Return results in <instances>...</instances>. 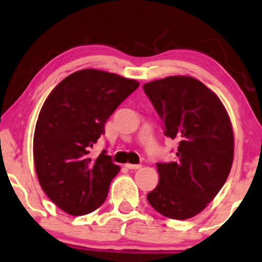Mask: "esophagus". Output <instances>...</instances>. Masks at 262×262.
I'll use <instances>...</instances> for the list:
<instances>
[{
    "label": "esophagus",
    "instance_id": "obj_1",
    "mask_svg": "<svg viewBox=\"0 0 262 262\" xmlns=\"http://www.w3.org/2000/svg\"><path fill=\"white\" fill-rule=\"evenodd\" d=\"M125 166L127 167L128 170H138V169H141L142 167V165H140V164H125Z\"/></svg>",
    "mask_w": 262,
    "mask_h": 262
}]
</instances>
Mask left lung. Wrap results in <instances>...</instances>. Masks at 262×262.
Here are the masks:
<instances>
[{
    "label": "left lung",
    "mask_w": 262,
    "mask_h": 262,
    "mask_svg": "<svg viewBox=\"0 0 262 262\" xmlns=\"http://www.w3.org/2000/svg\"><path fill=\"white\" fill-rule=\"evenodd\" d=\"M164 125L176 140V159L157 163L159 182L147 199L173 220L199 214L225 185L233 163L232 125L220 98L190 76H169L143 85Z\"/></svg>",
    "instance_id": "8db88e82"
}]
</instances>
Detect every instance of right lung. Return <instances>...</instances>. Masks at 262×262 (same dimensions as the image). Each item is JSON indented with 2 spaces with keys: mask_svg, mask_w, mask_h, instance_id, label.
Returning a JSON list of instances; mask_svg holds the SVG:
<instances>
[{
  "mask_svg": "<svg viewBox=\"0 0 262 262\" xmlns=\"http://www.w3.org/2000/svg\"><path fill=\"white\" fill-rule=\"evenodd\" d=\"M140 86L113 73L83 69L67 76L42 105L34 134V163L48 198L73 216L98 209L120 171L103 149H90L116 108Z\"/></svg>",
  "mask_w": 262,
  "mask_h": 262,
  "instance_id": "1",
  "label": "right lung"
}]
</instances>
